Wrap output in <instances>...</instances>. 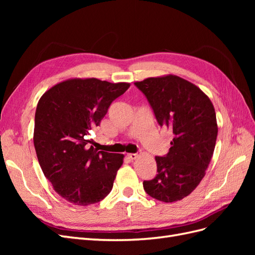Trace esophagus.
I'll use <instances>...</instances> for the list:
<instances>
[{
	"instance_id": "esophagus-1",
	"label": "esophagus",
	"mask_w": 255,
	"mask_h": 255,
	"mask_svg": "<svg viewBox=\"0 0 255 255\" xmlns=\"http://www.w3.org/2000/svg\"><path fill=\"white\" fill-rule=\"evenodd\" d=\"M138 156V154L137 153H129V154H128V157L130 159V160H135Z\"/></svg>"
}]
</instances>
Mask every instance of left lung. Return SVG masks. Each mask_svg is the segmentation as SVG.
<instances>
[{
    "mask_svg": "<svg viewBox=\"0 0 255 255\" xmlns=\"http://www.w3.org/2000/svg\"><path fill=\"white\" fill-rule=\"evenodd\" d=\"M148 99L159 126L173 132L166 156H155L157 174L143 182L152 198L180 201L202 181L211 163L218 134L214 105L195 84L167 74L135 82Z\"/></svg>",
    "mask_w": 255,
    "mask_h": 255,
    "instance_id": "obj_1",
    "label": "left lung"
}]
</instances>
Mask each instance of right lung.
I'll return each instance as SVG.
<instances>
[{
    "instance_id": "1",
    "label": "right lung",
    "mask_w": 255,
    "mask_h": 255,
    "mask_svg": "<svg viewBox=\"0 0 255 255\" xmlns=\"http://www.w3.org/2000/svg\"><path fill=\"white\" fill-rule=\"evenodd\" d=\"M129 86L95 78L69 79L39 99L34 128L37 158L53 189L68 202L86 206L111 192L125 155L95 150L88 146V136Z\"/></svg>"
}]
</instances>
